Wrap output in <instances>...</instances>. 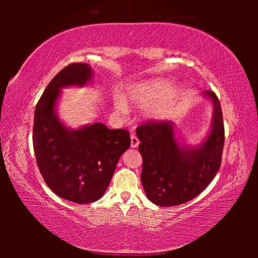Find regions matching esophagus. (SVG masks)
I'll use <instances>...</instances> for the list:
<instances>
[{"label": "esophagus", "mask_w": 258, "mask_h": 258, "mask_svg": "<svg viewBox=\"0 0 258 258\" xmlns=\"http://www.w3.org/2000/svg\"><path fill=\"white\" fill-rule=\"evenodd\" d=\"M140 144V140L138 139V136H136L134 133L131 134V147H133V149H135V147H138Z\"/></svg>", "instance_id": "34e87169"}]
</instances>
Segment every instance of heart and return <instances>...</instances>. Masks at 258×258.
<instances>
[{
  "label": "heart",
  "mask_w": 258,
  "mask_h": 258,
  "mask_svg": "<svg viewBox=\"0 0 258 258\" xmlns=\"http://www.w3.org/2000/svg\"><path fill=\"white\" fill-rule=\"evenodd\" d=\"M175 95H176V92L172 90L171 83L162 79L139 82V83L127 86L125 91V100L133 104L134 106L144 108L154 105L151 111V115L155 118L162 116ZM115 107L119 112L126 111L125 104L120 100H117L115 103Z\"/></svg>",
  "instance_id": "1"
}]
</instances>
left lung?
<instances>
[{"instance_id":"obj_1","label":"left lung","mask_w":258,"mask_h":258,"mask_svg":"<svg viewBox=\"0 0 258 258\" xmlns=\"http://www.w3.org/2000/svg\"><path fill=\"white\" fill-rule=\"evenodd\" d=\"M213 101L210 135L200 147L187 149L175 140L173 124L150 119L136 128L143 157L141 179L147 199L158 206H175L193 200L215 177L222 163L225 131L218 97L205 91Z\"/></svg>"}]
</instances>
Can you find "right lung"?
I'll use <instances>...</instances> for the list:
<instances>
[{"mask_svg": "<svg viewBox=\"0 0 258 258\" xmlns=\"http://www.w3.org/2000/svg\"><path fill=\"white\" fill-rule=\"evenodd\" d=\"M85 63H72L54 76L38 100L33 124V147L38 169L54 193L79 204L100 200L120 155L131 145L127 130L94 123L69 130L54 106L62 87L84 85L92 79Z\"/></svg>", "mask_w": 258, "mask_h": 258, "instance_id": "add662e5", "label": "right lung"}]
</instances>
